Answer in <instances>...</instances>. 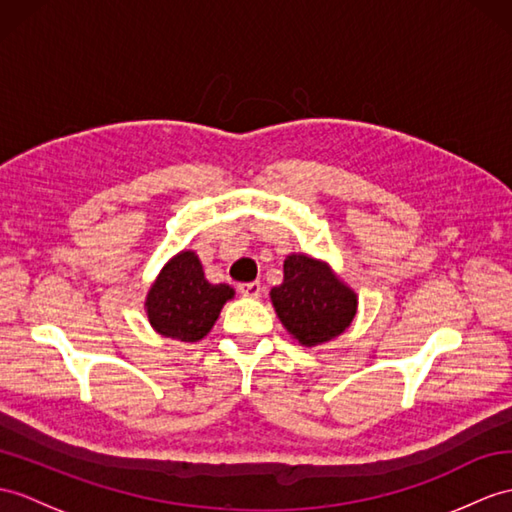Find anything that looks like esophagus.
Segmentation results:
<instances>
[{"mask_svg":"<svg viewBox=\"0 0 512 512\" xmlns=\"http://www.w3.org/2000/svg\"><path fill=\"white\" fill-rule=\"evenodd\" d=\"M237 290H240L242 296H251V299H257V296L261 294V283L259 281L240 283V285H237Z\"/></svg>","mask_w":512,"mask_h":512,"instance_id":"obj_1","label":"esophagus"}]
</instances>
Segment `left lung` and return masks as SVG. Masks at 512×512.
I'll list each match as a JSON object with an SVG mask.
<instances>
[{
    "label": "left lung",
    "mask_w": 512,
    "mask_h": 512,
    "mask_svg": "<svg viewBox=\"0 0 512 512\" xmlns=\"http://www.w3.org/2000/svg\"><path fill=\"white\" fill-rule=\"evenodd\" d=\"M283 327L305 347L338 338L358 312V296L325 261L292 253L283 261V283L270 290Z\"/></svg>",
    "instance_id": "8db88e82"
}]
</instances>
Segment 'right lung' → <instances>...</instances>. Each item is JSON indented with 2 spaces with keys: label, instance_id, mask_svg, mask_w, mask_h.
<instances>
[{
  "label": "right lung",
  "instance_id": "1",
  "mask_svg": "<svg viewBox=\"0 0 512 512\" xmlns=\"http://www.w3.org/2000/svg\"><path fill=\"white\" fill-rule=\"evenodd\" d=\"M233 296L231 285H213L205 279L194 251H181L163 266L148 290L146 314L157 334L181 342H198L209 334L222 305Z\"/></svg>",
  "mask_w": 512,
  "mask_h": 512
}]
</instances>
